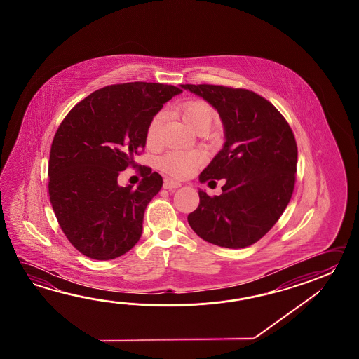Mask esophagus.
Returning <instances> with one entry per match:
<instances>
[{
	"label": "esophagus",
	"mask_w": 359,
	"mask_h": 359,
	"mask_svg": "<svg viewBox=\"0 0 359 359\" xmlns=\"http://www.w3.org/2000/svg\"><path fill=\"white\" fill-rule=\"evenodd\" d=\"M163 187H164V189H168V190H173V189L181 187V183L173 181V180H169V178H165Z\"/></svg>",
	"instance_id": "1"
}]
</instances>
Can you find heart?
<instances>
[{"instance_id": "heart-1", "label": "heart", "mask_w": 359, "mask_h": 359, "mask_svg": "<svg viewBox=\"0 0 359 359\" xmlns=\"http://www.w3.org/2000/svg\"><path fill=\"white\" fill-rule=\"evenodd\" d=\"M181 114L183 121L187 123L192 130H196L201 126L210 127L217 118V113L213 107L203 100H191L184 102L181 107ZM163 119L164 114L156 113L147 126L146 138L150 145H155L159 141V132ZM201 161L203 155L200 153L172 151L161 158V167L165 172H168L169 175L177 178H187L196 172Z\"/></svg>"}]
</instances>
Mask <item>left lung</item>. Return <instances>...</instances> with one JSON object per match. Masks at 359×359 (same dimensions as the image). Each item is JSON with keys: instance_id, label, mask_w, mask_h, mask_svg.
I'll return each instance as SVG.
<instances>
[{"instance_id": "left-lung-1", "label": "left lung", "mask_w": 359, "mask_h": 359, "mask_svg": "<svg viewBox=\"0 0 359 359\" xmlns=\"http://www.w3.org/2000/svg\"><path fill=\"white\" fill-rule=\"evenodd\" d=\"M208 101L221 116L226 142L198 176L222 180L219 196L198 190L200 204L187 221L210 244L240 249L275 226L290 201L298 147L289 123L255 92L214 84H181Z\"/></svg>"}]
</instances>
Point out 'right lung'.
Returning a JSON list of instances; mask_svg holds the SVG:
<instances>
[{
  "mask_svg": "<svg viewBox=\"0 0 359 359\" xmlns=\"http://www.w3.org/2000/svg\"><path fill=\"white\" fill-rule=\"evenodd\" d=\"M182 90L130 82L92 92L55 133L48 194L62 232L78 252L96 260L130 252L142 233L146 206L163 178L144 168L137 187L119 186V173L145 147L147 126L163 104ZM141 167V165H140Z\"/></svg>",
  "mask_w": 359,
  "mask_h": 359,
  "instance_id": "1",
  "label": "right lung"
}]
</instances>
